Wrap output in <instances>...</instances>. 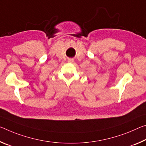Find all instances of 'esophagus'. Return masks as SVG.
Wrapping results in <instances>:
<instances>
[{
    "label": "esophagus",
    "mask_w": 146,
    "mask_h": 146,
    "mask_svg": "<svg viewBox=\"0 0 146 146\" xmlns=\"http://www.w3.org/2000/svg\"><path fill=\"white\" fill-rule=\"evenodd\" d=\"M68 62H70V63H71V62H73V60L69 59V60H68Z\"/></svg>",
    "instance_id": "esophagus-1"
}]
</instances>
